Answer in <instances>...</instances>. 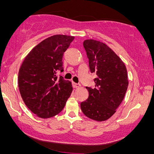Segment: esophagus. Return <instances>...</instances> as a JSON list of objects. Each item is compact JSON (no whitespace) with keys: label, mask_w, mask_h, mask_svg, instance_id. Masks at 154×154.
I'll list each match as a JSON object with an SVG mask.
<instances>
[{"label":"esophagus","mask_w":154,"mask_h":154,"mask_svg":"<svg viewBox=\"0 0 154 154\" xmlns=\"http://www.w3.org/2000/svg\"><path fill=\"white\" fill-rule=\"evenodd\" d=\"M80 86H81V85L79 84V83H75L73 82V87L74 88H79Z\"/></svg>","instance_id":"1"}]
</instances>
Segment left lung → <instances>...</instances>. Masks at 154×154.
<instances>
[{
    "label": "left lung",
    "mask_w": 154,
    "mask_h": 154,
    "mask_svg": "<svg viewBox=\"0 0 154 154\" xmlns=\"http://www.w3.org/2000/svg\"><path fill=\"white\" fill-rule=\"evenodd\" d=\"M90 71L96 74L95 87H86L88 98L81 102V111L96 121L108 120L116 111L128 88V74L122 60L105 43L85 40Z\"/></svg>",
    "instance_id": "8db88e82"
}]
</instances>
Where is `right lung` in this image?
Here are the masks:
<instances>
[{"label":"right lung","instance_id":"1","mask_svg":"<svg viewBox=\"0 0 154 154\" xmlns=\"http://www.w3.org/2000/svg\"><path fill=\"white\" fill-rule=\"evenodd\" d=\"M74 36L55 35L35 45L26 56L18 72L20 96L28 109L38 117L48 119L63 109L73 88L60 76L63 55Z\"/></svg>","mask_w":154,"mask_h":154}]
</instances>
